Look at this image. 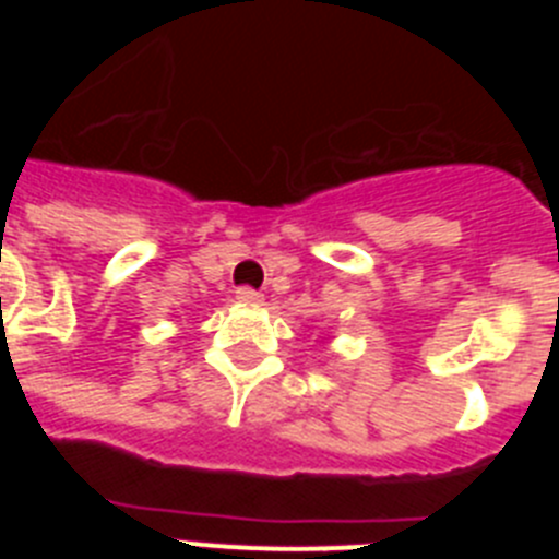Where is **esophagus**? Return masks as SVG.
Masks as SVG:
<instances>
[{
  "mask_svg": "<svg viewBox=\"0 0 559 559\" xmlns=\"http://www.w3.org/2000/svg\"><path fill=\"white\" fill-rule=\"evenodd\" d=\"M237 302H243V305H260V302H263V296L257 294L254 288H237Z\"/></svg>",
  "mask_w": 559,
  "mask_h": 559,
  "instance_id": "esophagus-1",
  "label": "esophagus"
}]
</instances>
